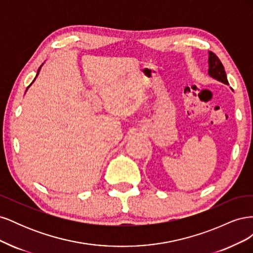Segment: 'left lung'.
<instances>
[{"mask_svg":"<svg viewBox=\"0 0 253 253\" xmlns=\"http://www.w3.org/2000/svg\"><path fill=\"white\" fill-rule=\"evenodd\" d=\"M208 63H209L208 74H209L210 77L216 79L217 81H219L221 83H225V84H227V85H229L224 65L221 64L220 60L217 58L215 53H213L212 51H209Z\"/></svg>","mask_w":253,"mask_h":253,"instance_id":"1","label":"left lung"}]
</instances>
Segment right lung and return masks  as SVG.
<instances>
[{
    "mask_svg": "<svg viewBox=\"0 0 253 253\" xmlns=\"http://www.w3.org/2000/svg\"><path fill=\"white\" fill-rule=\"evenodd\" d=\"M42 65H43V64H42ZM42 65H41V66H40V67H39V70H38V72H37V75H36V78H37V77H38V75H39V72H40V70H41V67H42ZM36 78H35V79H34V81H35V80H36ZM34 81H33V82H32V83H30V85H32V84H33V83H34ZM30 85H28V87H29V86H30ZM28 87H27V88H26V90H27V89H28Z\"/></svg>",
    "mask_w": 253,
    "mask_h": 253,
    "instance_id": "1",
    "label": "right lung"
}]
</instances>
